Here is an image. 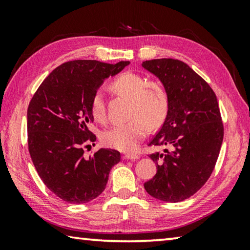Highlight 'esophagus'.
<instances>
[{"instance_id":"obj_1","label":"esophagus","mask_w":250,"mask_h":250,"mask_svg":"<svg viewBox=\"0 0 250 250\" xmlns=\"http://www.w3.org/2000/svg\"><path fill=\"white\" fill-rule=\"evenodd\" d=\"M125 159H126V160H138L139 159V155H137V154H133V153H128V154H125V156H124Z\"/></svg>"}]
</instances>
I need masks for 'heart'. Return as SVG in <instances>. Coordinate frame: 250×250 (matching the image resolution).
<instances>
[{
  "instance_id": "b5f03b06",
  "label": "heart",
  "mask_w": 250,
  "mask_h": 250,
  "mask_svg": "<svg viewBox=\"0 0 250 250\" xmlns=\"http://www.w3.org/2000/svg\"><path fill=\"white\" fill-rule=\"evenodd\" d=\"M118 94L132 101L130 118L132 120L105 130L101 135L104 145L121 152L133 151L147 133V126L158 128L166 120L168 97L159 83L149 82L145 76L125 73L112 83ZM91 115L97 122H104L105 108L103 91H97L91 100Z\"/></svg>"
}]
</instances>
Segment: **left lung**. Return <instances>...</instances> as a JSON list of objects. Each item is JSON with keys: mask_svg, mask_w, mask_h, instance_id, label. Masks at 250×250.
<instances>
[{"mask_svg": "<svg viewBox=\"0 0 250 250\" xmlns=\"http://www.w3.org/2000/svg\"><path fill=\"white\" fill-rule=\"evenodd\" d=\"M141 66L160 80L168 97L167 118L149 146L170 147L150 155L158 171L145 188L159 201L182 202L206 183L216 164L224 138L216 95L177 59H152Z\"/></svg>", "mask_w": 250, "mask_h": 250, "instance_id": "left-lung-1", "label": "left lung"}]
</instances>
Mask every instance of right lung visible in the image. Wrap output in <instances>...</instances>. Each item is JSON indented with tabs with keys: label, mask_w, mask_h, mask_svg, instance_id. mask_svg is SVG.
Segmentation results:
<instances>
[{
	"label": "right lung",
	"mask_w": 250,
	"mask_h": 250,
	"mask_svg": "<svg viewBox=\"0 0 250 250\" xmlns=\"http://www.w3.org/2000/svg\"><path fill=\"white\" fill-rule=\"evenodd\" d=\"M129 64L67 62L47 76L29 103V154L44 184L62 201L95 200L105 188L110 170L120 162L116 150L99 149L86 158L83 146L96 141L89 130L92 97L105 79Z\"/></svg>",
	"instance_id": "obj_1"
}]
</instances>
